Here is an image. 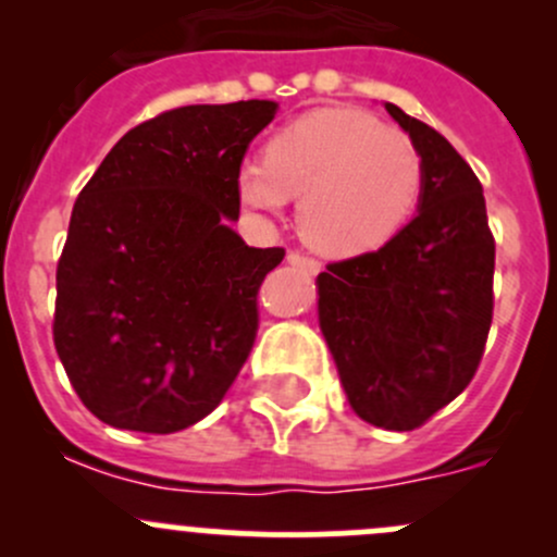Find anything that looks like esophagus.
<instances>
[{"label":"esophagus","mask_w":557,"mask_h":557,"mask_svg":"<svg viewBox=\"0 0 557 557\" xmlns=\"http://www.w3.org/2000/svg\"><path fill=\"white\" fill-rule=\"evenodd\" d=\"M288 261L294 263V267L305 269L307 274H318L320 272V261H318V258L307 256V252H301V250H290L288 252Z\"/></svg>","instance_id":"34e87169"}]
</instances>
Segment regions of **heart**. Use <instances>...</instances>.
I'll list each match as a JSON object with an SVG mask.
<instances>
[{
    "label": "heart",
    "mask_w": 557,
    "mask_h": 557,
    "mask_svg": "<svg viewBox=\"0 0 557 557\" xmlns=\"http://www.w3.org/2000/svg\"><path fill=\"white\" fill-rule=\"evenodd\" d=\"M423 177L418 145L398 128L358 110H314L280 128L263 161L239 166L237 188L261 212L299 196L301 237L325 256H358L407 223Z\"/></svg>",
    "instance_id": "obj_1"
}]
</instances>
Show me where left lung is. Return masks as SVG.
I'll return each mask as SVG.
<instances>
[{
	"label": "left lung",
	"instance_id": "1",
	"mask_svg": "<svg viewBox=\"0 0 557 557\" xmlns=\"http://www.w3.org/2000/svg\"><path fill=\"white\" fill-rule=\"evenodd\" d=\"M387 112L423 159L420 210L401 232L318 274L320 329L358 418L414 431L471 383L493 323L496 239L471 166L436 128Z\"/></svg>",
	"mask_w": 557,
	"mask_h": 557
}]
</instances>
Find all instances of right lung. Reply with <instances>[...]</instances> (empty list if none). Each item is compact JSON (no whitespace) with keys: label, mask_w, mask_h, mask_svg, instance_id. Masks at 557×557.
Listing matches in <instances>:
<instances>
[{"label":"right lung","mask_w":557,"mask_h":557,"mask_svg":"<svg viewBox=\"0 0 557 557\" xmlns=\"http://www.w3.org/2000/svg\"><path fill=\"white\" fill-rule=\"evenodd\" d=\"M267 99L188 104L117 139L75 201L55 269L53 345L107 425L174 434L223 401L283 247H247L237 172Z\"/></svg>","instance_id":"right-lung-1"}]
</instances>
